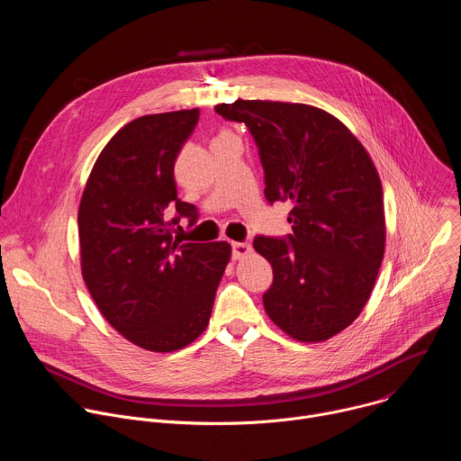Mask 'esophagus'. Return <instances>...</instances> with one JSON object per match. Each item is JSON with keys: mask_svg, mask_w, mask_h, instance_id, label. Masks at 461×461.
Masks as SVG:
<instances>
[{"mask_svg": "<svg viewBox=\"0 0 461 461\" xmlns=\"http://www.w3.org/2000/svg\"><path fill=\"white\" fill-rule=\"evenodd\" d=\"M231 248H233V258L235 260H240V258H244L251 253V246L248 242H233Z\"/></svg>", "mask_w": 461, "mask_h": 461, "instance_id": "esophagus-1", "label": "esophagus"}]
</instances>
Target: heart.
Returning <instances> with one entry per match:
<instances>
[{"instance_id": "obj_1", "label": "heart", "mask_w": 461, "mask_h": 461, "mask_svg": "<svg viewBox=\"0 0 461 461\" xmlns=\"http://www.w3.org/2000/svg\"><path fill=\"white\" fill-rule=\"evenodd\" d=\"M222 135H230V133H222Z\"/></svg>"}]
</instances>
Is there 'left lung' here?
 I'll return each mask as SVG.
<instances>
[{"label": "left lung", "mask_w": 461, "mask_h": 461, "mask_svg": "<svg viewBox=\"0 0 461 461\" xmlns=\"http://www.w3.org/2000/svg\"><path fill=\"white\" fill-rule=\"evenodd\" d=\"M215 111L249 129L268 203H292L286 239L253 240L274 268L262 295L268 317L301 343L334 338L365 308L384 253L383 187L370 155L313 105L237 100Z\"/></svg>", "instance_id": "1"}]
</instances>
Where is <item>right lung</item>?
Returning <instances> with one entry per match:
<instances>
[{
  "label": "right lung",
  "mask_w": 461,
  "mask_h": 461,
  "mask_svg": "<svg viewBox=\"0 0 461 461\" xmlns=\"http://www.w3.org/2000/svg\"><path fill=\"white\" fill-rule=\"evenodd\" d=\"M199 114L184 109L125 123L96 158L80 201L86 286L114 330L151 352L180 350L206 330L231 257L224 240L173 239L180 217L196 221L194 206L176 196L173 169Z\"/></svg>",
  "instance_id": "add662e5"
}]
</instances>
